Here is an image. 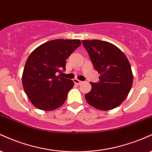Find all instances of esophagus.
Returning <instances> with one entry per match:
<instances>
[{
  "label": "esophagus",
  "mask_w": 152,
  "mask_h": 152,
  "mask_svg": "<svg viewBox=\"0 0 152 152\" xmlns=\"http://www.w3.org/2000/svg\"><path fill=\"white\" fill-rule=\"evenodd\" d=\"M74 83H75V84H76V85H81L82 83H83V81H80V80H77V79H75L74 80Z\"/></svg>",
  "instance_id": "esophagus-1"
}]
</instances>
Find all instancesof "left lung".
Instances as JSON below:
<instances>
[{"label": "left lung", "instance_id": "1", "mask_svg": "<svg viewBox=\"0 0 152 152\" xmlns=\"http://www.w3.org/2000/svg\"><path fill=\"white\" fill-rule=\"evenodd\" d=\"M94 69L100 74L99 83H90L85 94L89 104L99 110H112L124 102L131 90L133 74L126 55L115 45L99 40H83Z\"/></svg>", "mask_w": 152, "mask_h": 152}]
</instances>
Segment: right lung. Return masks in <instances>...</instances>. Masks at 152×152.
<instances>
[{"label":"right lung","instance_id":"add662e5","mask_svg":"<svg viewBox=\"0 0 152 152\" xmlns=\"http://www.w3.org/2000/svg\"><path fill=\"white\" fill-rule=\"evenodd\" d=\"M81 45L80 40L58 39L40 45L30 53L22 76L23 89L35 107L51 111L64 104L74 86L72 80L57 76L66 60Z\"/></svg>","mask_w":152,"mask_h":152}]
</instances>
